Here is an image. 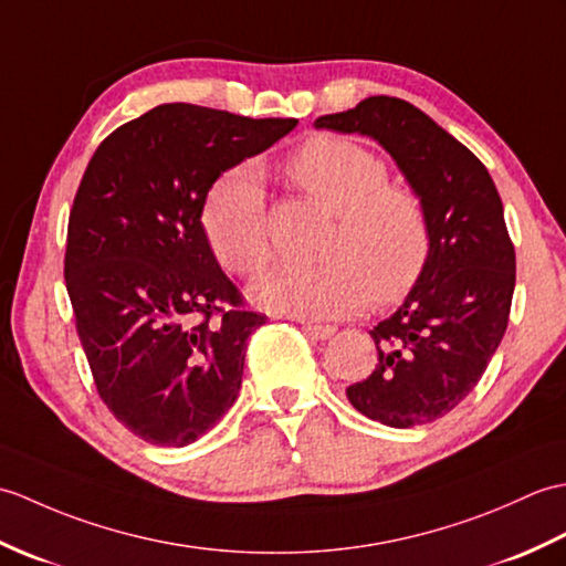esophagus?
Wrapping results in <instances>:
<instances>
[{"mask_svg":"<svg viewBox=\"0 0 566 566\" xmlns=\"http://www.w3.org/2000/svg\"><path fill=\"white\" fill-rule=\"evenodd\" d=\"M303 332L307 338H312V342H324V338H329L336 329L329 324H303Z\"/></svg>","mask_w":566,"mask_h":566,"instance_id":"esophagus-1","label":"esophagus"}]
</instances>
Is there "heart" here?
<instances>
[{
	"mask_svg": "<svg viewBox=\"0 0 566 566\" xmlns=\"http://www.w3.org/2000/svg\"><path fill=\"white\" fill-rule=\"evenodd\" d=\"M300 191L336 216L322 249L326 261L279 263L261 275L254 295L273 312L336 319L375 305L399 303L431 254V220L423 198L392 184L385 159L342 135H315L285 161ZM212 254L232 273L251 275L269 259L266 206L251 167L224 171L200 210Z\"/></svg>",
	"mask_w": 566,
	"mask_h": 566,
	"instance_id": "b5f03b06",
	"label": "heart"
}]
</instances>
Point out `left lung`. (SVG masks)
Segmentation results:
<instances>
[{"label":"left lung","instance_id":"obj_1","mask_svg":"<svg viewBox=\"0 0 566 566\" xmlns=\"http://www.w3.org/2000/svg\"><path fill=\"white\" fill-rule=\"evenodd\" d=\"M315 125L378 140L429 210V263L405 305L370 329L378 363L346 397L392 429L431 423L472 392L506 332L516 251L499 191L468 147L397 96L363 98Z\"/></svg>","mask_w":566,"mask_h":566}]
</instances>
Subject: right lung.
<instances>
[{"mask_svg": "<svg viewBox=\"0 0 566 566\" xmlns=\"http://www.w3.org/2000/svg\"><path fill=\"white\" fill-rule=\"evenodd\" d=\"M297 125L161 104L96 147L67 224L65 285L96 392L125 429L193 443L242 387L266 315L218 266L200 210L222 171Z\"/></svg>", "mask_w": 566, "mask_h": 566, "instance_id": "obj_1", "label": "right lung"}]
</instances>
